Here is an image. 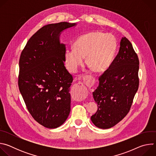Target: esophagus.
Returning a JSON list of instances; mask_svg holds the SVG:
<instances>
[{
	"instance_id": "1",
	"label": "esophagus",
	"mask_w": 156,
	"mask_h": 156,
	"mask_svg": "<svg viewBox=\"0 0 156 156\" xmlns=\"http://www.w3.org/2000/svg\"><path fill=\"white\" fill-rule=\"evenodd\" d=\"M83 83L87 86V87H91L93 85L94 83V80L93 78L90 76H86L84 77L83 79Z\"/></svg>"
}]
</instances>
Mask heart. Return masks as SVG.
<instances>
[{
    "label": "heart",
    "mask_w": 156,
    "mask_h": 156,
    "mask_svg": "<svg viewBox=\"0 0 156 156\" xmlns=\"http://www.w3.org/2000/svg\"><path fill=\"white\" fill-rule=\"evenodd\" d=\"M117 48L115 37L94 31L79 37L74 48H67L65 52V63L67 69L75 72L82 65L83 58L95 73L105 71L112 63Z\"/></svg>",
    "instance_id": "obj_1"
}]
</instances>
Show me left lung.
<instances>
[{"instance_id":"obj_1","label":"left lung","mask_w":156,"mask_h":156,"mask_svg":"<svg viewBox=\"0 0 156 156\" xmlns=\"http://www.w3.org/2000/svg\"><path fill=\"white\" fill-rule=\"evenodd\" d=\"M139 59L129 41L123 37L118 54L99 76L93 93L98 110L91 117L95 126L108 129L129 112L139 86Z\"/></svg>"}]
</instances>
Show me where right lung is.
Instances as JSON below:
<instances>
[{"label":"right lung","instance_id":"add662e5","mask_svg":"<svg viewBox=\"0 0 156 156\" xmlns=\"http://www.w3.org/2000/svg\"><path fill=\"white\" fill-rule=\"evenodd\" d=\"M76 23L60 22L39 29L27 42L19 60L18 87L33 119L48 128L61 126L70 112L73 76L64 65L63 30Z\"/></svg>","mask_w":156,"mask_h":156}]
</instances>
